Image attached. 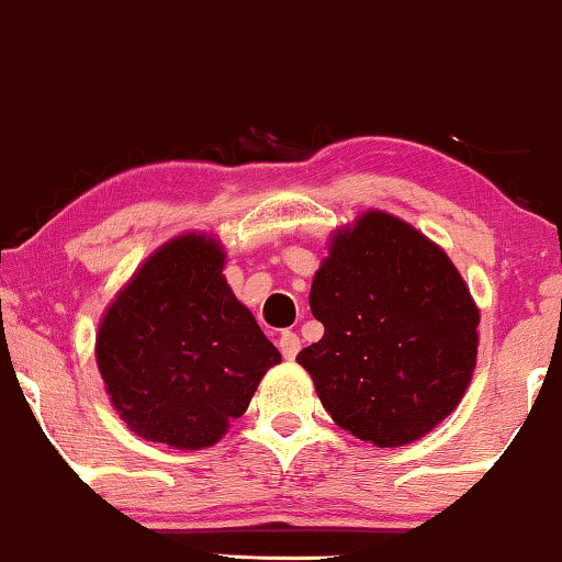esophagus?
<instances>
[{
    "label": "esophagus",
    "mask_w": 562,
    "mask_h": 562,
    "mask_svg": "<svg viewBox=\"0 0 562 562\" xmlns=\"http://www.w3.org/2000/svg\"><path fill=\"white\" fill-rule=\"evenodd\" d=\"M279 350L286 360H294L299 356V350H302V340H299L296 333L286 329V333H281L279 337Z\"/></svg>",
    "instance_id": "obj_1"
}]
</instances>
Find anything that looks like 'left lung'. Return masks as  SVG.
<instances>
[{"label":"left lung","mask_w":562,"mask_h":562,"mask_svg":"<svg viewBox=\"0 0 562 562\" xmlns=\"http://www.w3.org/2000/svg\"><path fill=\"white\" fill-rule=\"evenodd\" d=\"M310 306L325 335L296 360L329 417L358 440H419L463 398L479 310L450 258L412 225L366 212L337 229Z\"/></svg>","instance_id":"1"}]
</instances>
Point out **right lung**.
Returning a JSON list of instances; mask_svg holds the SVG:
<instances>
[{
  "label": "right lung",
  "instance_id": "1",
  "mask_svg": "<svg viewBox=\"0 0 562 562\" xmlns=\"http://www.w3.org/2000/svg\"><path fill=\"white\" fill-rule=\"evenodd\" d=\"M222 266L212 237H176L145 260L99 325V373L120 417L145 440L210 448L281 363Z\"/></svg>",
  "mask_w": 562,
  "mask_h": 562
}]
</instances>
